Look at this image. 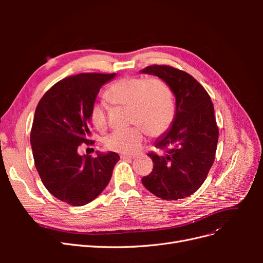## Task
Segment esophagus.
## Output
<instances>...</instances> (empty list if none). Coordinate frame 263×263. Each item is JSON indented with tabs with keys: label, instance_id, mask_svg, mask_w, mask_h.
I'll return each instance as SVG.
<instances>
[{
	"label": "esophagus",
	"instance_id": "1",
	"mask_svg": "<svg viewBox=\"0 0 263 263\" xmlns=\"http://www.w3.org/2000/svg\"><path fill=\"white\" fill-rule=\"evenodd\" d=\"M121 158L123 159V160H133V159H135V156H121Z\"/></svg>",
	"mask_w": 263,
	"mask_h": 263
}]
</instances>
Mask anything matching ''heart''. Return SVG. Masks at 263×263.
Segmentation results:
<instances>
[{"label": "heart", "mask_w": 263, "mask_h": 263, "mask_svg": "<svg viewBox=\"0 0 263 263\" xmlns=\"http://www.w3.org/2000/svg\"><path fill=\"white\" fill-rule=\"evenodd\" d=\"M115 105L129 107V123L137 125L125 130L114 132L104 139L106 149L130 155L136 153L144 141V129L150 137H159L170 128L176 115L170 86L159 78L127 77L114 82L106 91ZM107 108L104 102H94L90 119L98 130L107 127Z\"/></svg>", "instance_id": "obj_1"}]
</instances>
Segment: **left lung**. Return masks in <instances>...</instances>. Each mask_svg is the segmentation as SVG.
<instances>
[{"label":"left lung","instance_id":"obj_1","mask_svg":"<svg viewBox=\"0 0 263 263\" xmlns=\"http://www.w3.org/2000/svg\"><path fill=\"white\" fill-rule=\"evenodd\" d=\"M141 72L162 79L177 105L170 130L155 144L162 153L148 154L154 169L141 182L162 200H181L201 187L214 163L219 134L214 105L204 87L185 71L154 65Z\"/></svg>","mask_w":263,"mask_h":263}]
</instances>
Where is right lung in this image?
<instances>
[{
    "instance_id": "1",
    "label": "right lung",
    "mask_w": 263,
    "mask_h": 263,
    "mask_svg": "<svg viewBox=\"0 0 263 263\" xmlns=\"http://www.w3.org/2000/svg\"><path fill=\"white\" fill-rule=\"evenodd\" d=\"M116 73H80L62 79L39 101L30 132L35 166L45 187L58 200L83 206L106 187L119 160L116 153L80 156L89 145L90 109L102 85Z\"/></svg>"
}]
</instances>
